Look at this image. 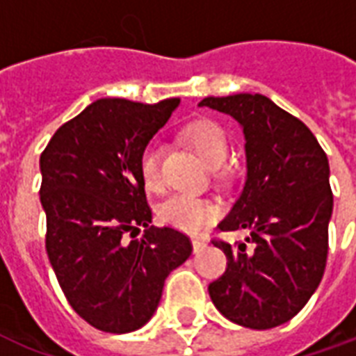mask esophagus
<instances>
[{
  "label": "esophagus",
  "instance_id": "esophagus-1",
  "mask_svg": "<svg viewBox=\"0 0 356 356\" xmlns=\"http://www.w3.org/2000/svg\"><path fill=\"white\" fill-rule=\"evenodd\" d=\"M205 241H203V238H197V237H192V248H194V252H197V250H202L203 246H205Z\"/></svg>",
  "mask_w": 356,
  "mask_h": 356
}]
</instances>
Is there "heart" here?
<instances>
[{
  "instance_id": "heart-1",
  "label": "heart",
  "mask_w": 356,
  "mask_h": 356,
  "mask_svg": "<svg viewBox=\"0 0 356 356\" xmlns=\"http://www.w3.org/2000/svg\"><path fill=\"white\" fill-rule=\"evenodd\" d=\"M184 142L196 149L209 168H218L226 160L227 138L220 124L211 119H200L183 129ZM162 160L164 149L159 140H149L143 145L138 159V172L143 186L149 192H160L164 188L162 177ZM160 220L186 233H200L220 216V207L209 197L177 194L170 197L159 209Z\"/></svg>"
}]
</instances>
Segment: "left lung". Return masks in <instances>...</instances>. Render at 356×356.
I'll return each mask as SVG.
<instances>
[{
  "mask_svg": "<svg viewBox=\"0 0 356 356\" xmlns=\"http://www.w3.org/2000/svg\"><path fill=\"white\" fill-rule=\"evenodd\" d=\"M200 106L232 115L246 138V183L222 232L246 229V241L213 238L226 273L209 284L222 316L248 329H273L305 308L325 273L332 190L329 159L316 136L263 95L207 97Z\"/></svg>",
  "mask_w": 356,
  "mask_h": 356,
  "instance_id": "left-lung-1",
  "label": "left lung"
}]
</instances>
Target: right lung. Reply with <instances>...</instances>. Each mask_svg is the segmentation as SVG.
I'll use <instances>...</instances> for the list:
<instances>
[{"instance_id":"add662e5","label":"right lung","mask_w":356,"mask_h":356,"mask_svg":"<svg viewBox=\"0 0 356 356\" xmlns=\"http://www.w3.org/2000/svg\"><path fill=\"white\" fill-rule=\"evenodd\" d=\"M179 99H100L61 124L40 154L46 254L78 316L123 334L151 319L173 268L192 254L175 227L151 226L138 172L143 145ZM145 227L142 239H132Z\"/></svg>"}]
</instances>
